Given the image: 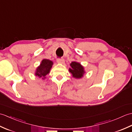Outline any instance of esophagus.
Masks as SVG:
<instances>
[{
	"label": "esophagus",
	"mask_w": 132,
	"mask_h": 132,
	"mask_svg": "<svg viewBox=\"0 0 132 132\" xmlns=\"http://www.w3.org/2000/svg\"><path fill=\"white\" fill-rule=\"evenodd\" d=\"M57 62L58 63L63 64L64 63V60L63 58H58L57 60Z\"/></svg>",
	"instance_id": "1"
}]
</instances>
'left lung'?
Masks as SVG:
<instances>
[{
    "label": "left lung",
    "mask_w": 132,
    "mask_h": 132,
    "mask_svg": "<svg viewBox=\"0 0 132 132\" xmlns=\"http://www.w3.org/2000/svg\"><path fill=\"white\" fill-rule=\"evenodd\" d=\"M69 71L71 73L72 77L77 79H79L83 77L84 74L85 73L83 67L77 62H72L70 63Z\"/></svg>",
    "instance_id": "8db88e82"
}]
</instances>
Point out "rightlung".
Masks as SVG:
<instances>
[{"label": "right lung", "mask_w": 132, "mask_h": 132, "mask_svg": "<svg viewBox=\"0 0 132 132\" xmlns=\"http://www.w3.org/2000/svg\"><path fill=\"white\" fill-rule=\"evenodd\" d=\"M53 64V62L52 61L47 60V59H44L41 61L40 65L36 69L35 72L36 76L45 79L46 78V75L49 73Z\"/></svg>", "instance_id": "add662e5"}]
</instances>
